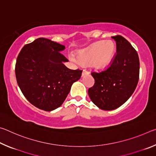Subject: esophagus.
Returning a JSON list of instances; mask_svg holds the SVG:
<instances>
[{
  "instance_id": "esophagus-1",
  "label": "esophagus",
  "mask_w": 156,
  "mask_h": 156,
  "mask_svg": "<svg viewBox=\"0 0 156 156\" xmlns=\"http://www.w3.org/2000/svg\"><path fill=\"white\" fill-rule=\"evenodd\" d=\"M89 72H87L86 70H83V73H82V76H85V75H87V74H89Z\"/></svg>"
}]
</instances>
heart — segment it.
Masks as SVG:
<instances>
[{
  "instance_id": "heart-1",
  "label": "heart",
  "mask_w": 156,
  "mask_h": 156,
  "mask_svg": "<svg viewBox=\"0 0 156 156\" xmlns=\"http://www.w3.org/2000/svg\"><path fill=\"white\" fill-rule=\"evenodd\" d=\"M115 52V44L112 41H101L92 44L87 48L80 50L78 53L77 58L84 64L90 63L92 67L101 69L106 67L113 58ZM73 61L77 59L72 57Z\"/></svg>"
}]
</instances>
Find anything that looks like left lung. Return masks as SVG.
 <instances>
[{
    "instance_id": "obj_1",
    "label": "left lung",
    "mask_w": 156,
    "mask_h": 156,
    "mask_svg": "<svg viewBox=\"0 0 156 156\" xmlns=\"http://www.w3.org/2000/svg\"><path fill=\"white\" fill-rule=\"evenodd\" d=\"M116 43V54L106 70L92 72L95 83L89 96L102 110L115 109L122 105L135 91L139 80L138 53L128 41L120 35L112 36Z\"/></svg>"
}]
</instances>
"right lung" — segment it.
I'll return each mask as SVG.
<instances>
[{"mask_svg": "<svg viewBox=\"0 0 156 156\" xmlns=\"http://www.w3.org/2000/svg\"><path fill=\"white\" fill-rule=\"evenodd\" d=\"M65 47L39 38L25 44L18 54L15 73L22 93L31 104L51 112L60 107L71 87L81 77L82 70L63 64L69 60L60 53Z\"/></svg>", "mask_w": 156, "mask_h": 156, "instance_id": "right-lung-1", "label": "right lung"}]
</instances>
